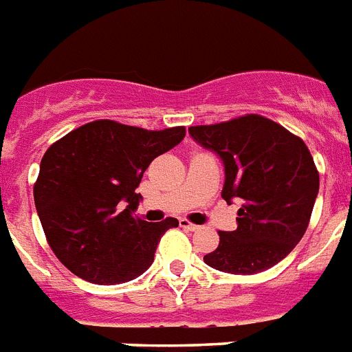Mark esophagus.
<instances>
[{
	"instance_id": "obj_1",
	"label": "esophagus",
	"mask_w": 352,
	"mask_h": 352,
	"mask_svg": "<svg viewBox=\"0 0 352 352\" xmlns=\"http://www.w3.org/2000/svg\"><path fill=\"white\" fill-rule=\"evenodd\" d=\"M179 226L187 231H197L201 228V226H197V224H192V222L187 221V219H179Z\"/></svg>"
}]
</instances>
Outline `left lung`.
<instances>
[{"label":"left lung","instance_id":"obj_1","mask_svg":"<svg viewBox=\"0 0 352 352\" xmlns=\"http://www.w3.org/2000/svg\"><path fill=\"white\" fill-rule=\"evenodd\" d=\"M192 139L224 164L222 197L239 199L235 231H219L206 265L256 274L281 262L305 235L319 194V170L301 137L258 113L190 126Z\"/></svg>","mask_w":352,"mask_h":352}]
</instances>
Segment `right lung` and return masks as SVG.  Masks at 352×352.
Instances as JSON below:
<instances>
[{
    "mask_svg": "<svg viewBox=\"0 0 352 352\" xmlns=\"http://www.w3.org/2000/svg\"><path fill=\"white\" fill-rule=\"evenodd\" d=\"M185 126L144 130L110 119L87 122L47 147L33 199L51 251L78 278L126 283L151 267L156 245L178 219L142 221L135 188Z\"/></svg>",
    "mask_w": 352,
    "mask_h": 352,
    "instance_id": "1",
    "label": "right lung"
}]
</instances>
